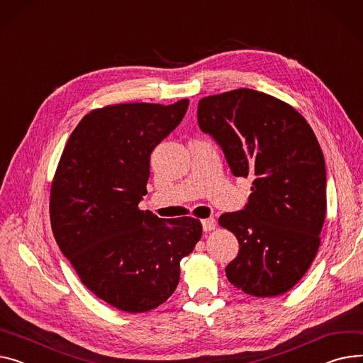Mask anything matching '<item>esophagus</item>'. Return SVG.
<instances>
[{"label":"esophagus","mask_w":363,"mask_h":363,"mask_svg":"<svg viewBox=\"0 0 363 363\" xmlns=\"http://www.w3.org/2000/svg\"><path fill=\"white\" fill-rule=\"evenodd\" d=\"M201 223H203V230H204V232H211V230L216 228V220L213 219V217H208V219H204Z\"/></svg>","instance_id":"obj_1"}]
</instances>
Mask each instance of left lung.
I'll return each instance as SVG.
<instances>
[{"mask_svg": "<svg viewBox=\"0 0 363 363\" xmlns=\"http://www.w3.org/2000/svg\"><path fill=\"white\" fill-rule=\"evenodd\" d=\"M199 125L219 143L235 177L252 178L244 210L219 225L239 242L226 277L257 298L286 294L315 259L325 219V162L306 119L252 89L203 98Z\"/></svg>", "mask_w": 363, "mask_h": 363, "instance_id": "obj_1", "label": "left lung"}]
</instances>
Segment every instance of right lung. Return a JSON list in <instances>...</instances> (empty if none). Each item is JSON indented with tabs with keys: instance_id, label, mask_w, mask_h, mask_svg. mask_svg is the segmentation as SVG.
I'll list each match as a JSON object with an SVG mask.
<instances>
[{
	"instance_id": "right-lung-1",
	"label": "right lung",
	"mask_w": 363,
	"mask_h": 363,
	"mask_svg": "<svg viewBox=\"0 0 363 363\" xmlns=\"http://www.w3.org/2000/svg\"><path fill=\"white\" fill-rule=\"evenodd\" d=\"M188 104L93 109L71 133L57 166L50 196L57 244L89 291L119 311L140 313L166 302L179 283L181 259L203 235L194 217L162 220L138 208L150 155Z\"/></svg>"
}]
</instances>
